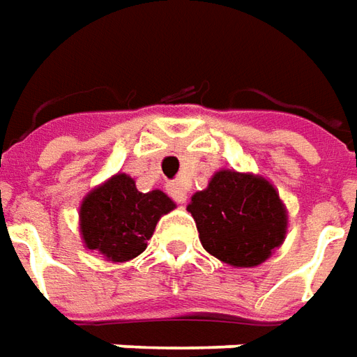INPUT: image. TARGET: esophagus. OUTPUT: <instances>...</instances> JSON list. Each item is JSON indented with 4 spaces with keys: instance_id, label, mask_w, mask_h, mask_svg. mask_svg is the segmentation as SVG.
Returning <instances> with one entry per match:
<instances>
[{
    "instance_id": "obj_1",
    "label": "esophagus",
    "mask_w": 357,
    "mask_h": 357,
    "mask_svg": "<svg viewBox=\"0 0 357 357\" xmlns=\"http://www.w3.org/2000/svg\"><path fill=\"white\" fill-rule=\"evenodd\" d=\"M168 191H169V195H172V199H174L176 203H179V205H183V203L188 201V191H185L183 185H179V183H172Z\"/></svg>"
}]
</instances>
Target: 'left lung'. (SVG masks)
Listing matches in <instances>:
<instances>
[{
    "label": "left lung",
    "mask_w": 357,
    "mask_h": 357,
    "mask_svg": "<svg viewBox=\"0 0 357 357\" xmlns=\"http://www.w3.org/2000/svg\"><path fill=\"white\" fill-rule=\"evenodd\" d=\"M188 211L211 256L234 268L260 266L287 234V209L268 179L220 169Z\"/></svg>",
    "instance_id": "left-lung-1"
}]
</instances>
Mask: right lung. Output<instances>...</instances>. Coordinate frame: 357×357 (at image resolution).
<instances>
[{
  "label": "right lung",
  "mask_w": 357,
  "mask_h": 357,
  "mask_svg": "<svg viewBox=\"0 0 357 357\" xmlns=\"http://www.w3.org/2000/svg\"><path fill=\"white\" fill-rule=\"evenodd\" d=\"M176 207L160 189L140 193L135 179L117 174L91 189L79 207V232L87 250L109 261H128L146 250L156 222Z\"/></svg>",
  "instance_id": "add662e5"
}]
</instances>
